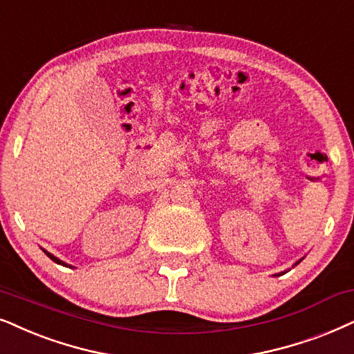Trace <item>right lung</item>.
Masks as SVG:
<instances>
[{
    "instance_id": "right-lung-1",
    "label": "right lung",
    "mask_w": 354,
    "mask_h": 354,
    "mask_svg": "<svg viewBox=\"0 0 354 354\" xmlns=\"http://www.w3.org/2000/svg\"><path fill=\"white\" fill-rule=\"evenodd\" d=\"M47 257L48 258H50L52 259V261H55V263H58V265H65V263L64 261H60V259H58V258H55V257H53V254H50V253H47ZM66 266V265H65Z\"/></svg>"
}]
</instances>
